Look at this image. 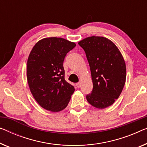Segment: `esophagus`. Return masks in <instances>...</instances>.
Wrapping results in <instances>:
<instances>
[{
  "label": "esophagus",
  "instance_id": "34e87169",
  "mask_svg": "<svg viewBox=\"0 0 147 147\" xmlns=\"http://www.w3.org/2000/svg\"><path fill=\"white\" fill-rule=\"evenodd\" d=\"M76 86H77V88H79L81 86V83H80V82H78V83H76Z\"/></svg>",
  "mask_w": 147,
  "mask_h": 147
}]
</instances>
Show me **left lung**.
Returning a JSON list of instances; mask_svg holds the SVG:
<instances>
[{
    "label": "left lung",
    "mask_w": 147,
    "mask_h": 147,
    "mask_svg": "<svg viewBox=\"0 0 147 147\" xmlns=\"http://www.w3.org/2000/svg\"><path fill=\"white\" fill-rule=\"evenodd\" d=\"M78 45L86 53L93 82L87 101L95 108H106L119 98L125 83L123 57L114 43L104 37H88Z\"/></svg>",
    "instance_id": "obj_1"
}]
</instances>
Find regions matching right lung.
<instances>
[{"label": "right lung", "mask_w": 147, "mask_h": 147, "mask_svg": "<svg viewBox=\"0 0 147 147\" xmlns=\"http://www.w3.org/2000/svg\"><path fill=\"white\" fill-rule=\"evenodd\" d=\"M73 42L61 38L39 41L27 62V79L36 102L47 110L58 112L67 106L74 88L65 80L63 62Z\"/></svg>", "instance_id": "add662e5"}]
</instances>
